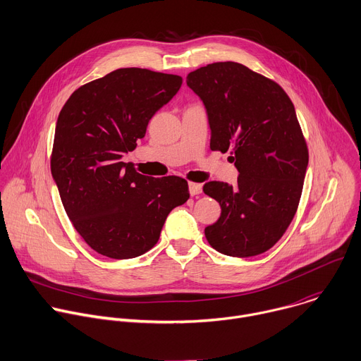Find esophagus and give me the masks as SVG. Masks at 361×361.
<instances>
[{
    "label": "esophagus",
    "instance_id": "34e87169",
    "mask_svg": "<svg viewBox=\"0 0 361 361\" xmlns=\"http://www.w3.org/2000/svg\"><path fill=\"white\" fill-rule=\"evenodd\" d=\"M188 190H190L191 195H198V194L202 192V185L198 184V183H190Z\"/></svg>",
    "mask_w": 361,
    "mask_h": 361
}]
</instances>
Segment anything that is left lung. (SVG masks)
I'll return each instance as SVG.
<instances>
[{"label":"left lung","instance_id":"1","mask_svg":"<svg viewBox=\"0 0 361 361\" xmlns=\"http://www.w3.org/2000/svg\"><path fill=\"white\" fill-rule=\"evenodd\" d=\"M187 86L205 106L211 150H231L239 173L233 187H202L221 205L218 221L205 228L207 241L235 258L267 252L295 216L309 163L295 106L276 82L236 62L190 72Z\"/></svg>","mask_w":361,"mask_h":361}]
</instances>
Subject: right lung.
I'll use <instances>...</instances> for the list:
<instances>
[{
    "label": "right lung",
    "instance_id": "right-lung-1",
    "mask_svg": "<svg viewBox=\"0 0 361 361\" xmlns=\"http://www.w3.org/2000/svg\"><path fill=\"white\" fill-rule=\"evenodd\" d=\"M181 83L177 75L116 69L76 89L58 116L52 177L75 229L100 255L146 254L170 211L190 198L184 178L143 176L122 161Z\"/></svg>",
    "mask_w": 361,
    "mask_h": 361
}]
</instances>
